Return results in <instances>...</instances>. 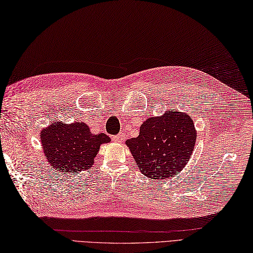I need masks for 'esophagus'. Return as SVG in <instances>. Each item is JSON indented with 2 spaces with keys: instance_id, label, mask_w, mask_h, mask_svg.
<instances>
[{
  "instance_id": "esophagus-1",
  "label": "esophagus",
  "mask_w": 253,
  "mask_h": 253,
  "mask_svg": "<svg viewBox=\"0 0 253 253\" xmlns=\"http://www.w3.org/2000/svg\"><path fill=\"white\" fill-rule=\"evenodd\" d=\"M112 141L116 142V143H121V142L125 141V135H123V134L121 133V134H119V135L112 137Z\"/></svg>"
}]
</instances>
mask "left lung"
Returning a JSON list of instances; mask_svg holds the SVG:
<instances>
[{
	"instance_id": "1",
	"label": "left lung",
	"mask_w": 253,
	"mask_h": 253,
	"mask_svg": "<svg viewBox=\"0 0 253 253\" xmlns=\"http://www.w3.org/2000/svg\"><path fill=\"white\" fill-rule=\"evenodd\" d=\"M196 138L193 118L170 109L159 117L147 118L139 127V135L126 143L138 170L145 176L160 181L173 177L185 168Z\"/></svg>"
}]
</instances>
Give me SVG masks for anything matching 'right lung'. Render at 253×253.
<instances>
[{
    "instance_id": "1",
    "label": "right lung",
    "mask_w": 253,
    "mask_h": 253,
    "mask_svg": "<svg viewBox=\"0 0 253 253\" xmlns=\"http://www.w3.org/2000/svg\"><path fill=\"white\" fill-rule=\"evenodd\" d=\"M46 162L59 173H80L91 169L100 146L110 143L105 133L92 134L84 122L70 125L55 121L40 133Z\"/></svg>"
}]
</instances>
